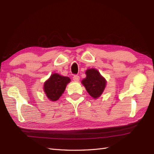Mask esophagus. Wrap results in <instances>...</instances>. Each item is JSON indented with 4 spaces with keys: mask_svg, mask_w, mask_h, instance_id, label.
<instances>
[{
    "mask_svg": "<svg viewBox=\"0 0 154 154\" xmlns=\"http://www.w3.org/2000/svg\"><path fill=\"white\" fill-rule=\"evenodd\" d=\"M79 79L80 77L79 75H74L73 77V79L74 81H75V82H77V81H79Z\"/></svg>",
    "mask_w": 154,
    "mask_h": 154,
    "instance_id": "1",
    "label": "esophagus"
}]
</instances>
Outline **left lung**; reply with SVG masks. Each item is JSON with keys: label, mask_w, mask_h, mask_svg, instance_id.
Returning a JSON list of instances; mask_svg holds the SVG:
<instances>
[{"label": "left lung", "mask_w": 154, "mask_h": 154, "mask_svg": "<svg viewBox=\"0 0 154 154\" xmlns=\"http://www.w3.org/2000/svg\"><path fill=\"white\" fill-rule=\"evenodd\" d=\"M87 77L81 83L87 91L94 99L99 97L105 89L106 81L96 69H89L85 72Z\"/></svg>", "instance_id": "1"}]
</instances>
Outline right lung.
Masks as SVG:
<instances>
[{"mask_svg":"<svg viewBox=\"0 0 154 154\" xmlns=\"http://www.w3.org/2000/svg\"><path fill=\"white\" fill-rule=\"evenodd\" d=\"M71 79L68 77L57 73L52 74L44 85V91L47 97L51 101L57 100L62 95L67 85Z\"/></svg>","mask_w":154,"mask_h":154,"instance_id":"obj_1","label":"right lung"}]
</instances>
